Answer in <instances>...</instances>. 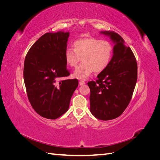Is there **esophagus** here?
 Returning a JSON list of instances; mask_svg holds the SVG:
<instances>
[{
	"mask_svg": "<svg viewBox=\"0 0 160 160\" xmlns=\"http://www.w3.org/2000/svg\"><path fill=\"white\" fill-rule=\"evenodd\" d=\"M85 83V82L83 81V80H80L79 81V85H84Z\"/></svg>",
	"mask_w": 160,
	"mask_h": 160,
	"instance_id": "34e87169",
	"label": "esophagus"
}]
</instances>
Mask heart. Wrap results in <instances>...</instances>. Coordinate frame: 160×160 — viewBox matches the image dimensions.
<instances>
[{"mask_svg":"<svg viewBox=\"0 0 160 160\" xmlns=\"http://www.w3.org/2000/svg\"><path fill=\"white\" fill-rule=\"evenodd\" d=\"M73 47L74 49H66L65 59L66 63L71 67H75L82 59L83 62L74 72V76L79 79L87 78L93 71H104L109 65L114 51L110 41L94 37L77 40Z\"/></svg>","mask_w":160,"mask_h":160,"instance_id":"b5f03b06","label":"heart"}]
</instances>
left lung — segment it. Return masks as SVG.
I'll return each instance as SVG.
<instances>
[{
  "instance_id": "left-lung-1",
  "label": "left lung",
  "mask_w": 160,
  "mask_h": 160,
  "mask_svg": "<svg viewBox=\"0 0 160 160\" xmlns=\"http://www.w3.org/2000/svg\"><path fill=\"white\" fill-rule=\"evenodd\" d=\"M114 42V51L108 67L98 75L95 81L88 83L90 89V111L100 120L118 118L132 99L138 79L136 59L130 47L114 32H101Z\"/></svg>"
}]
</instances>
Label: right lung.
I'll return each mask as SVG.
<instances>
[{"label":"right lung","mask_w":160,"mask_h":160,"mask_svg":"<svg viewBox=\"0 0 160 160\" xmlns=\"http://www.w3.org/2000/svg\"><path fill=\"white\" fill-rule=\"evenodd\" d=\"M69 32H48L28 50L23 77L28 101L42 117L55 119L68 110L70 100L78 86L77 79L60 80L70 75L65 51Z\"/></svg>","instance_id":"1"}]
</instances>
